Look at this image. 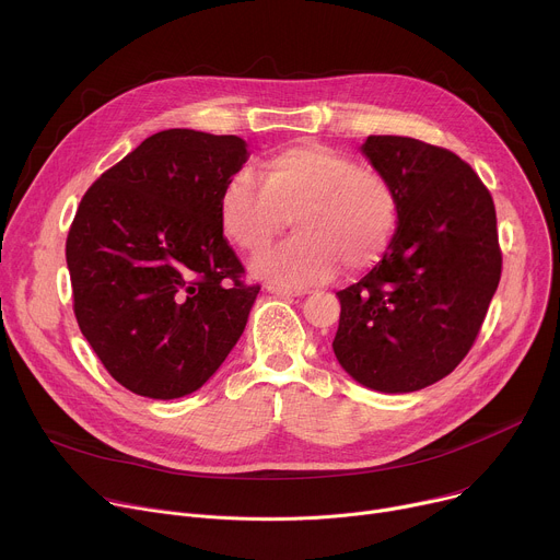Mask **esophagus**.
I'll use <instances>...</instances> for the list:
<instances>
[{
  "instance_id": "1",
  "label": "esophagus",
  "mask_w": 560,
  "mask_h": 560,
  "mask_svg": "<svg viewBox=\"0 0 560 560\" xmlns=\"http://www.w3.org/2000/svg\"><path fill=\"white\" fill-rule=\"evenodd\" d=\"M266 290L272 292V294H279V296H303L305 294V290L290 288V285H283V283H268Z\"/></svg>"
}]
</instances>
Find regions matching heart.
Returning <instances> with one entry per match:
<instances>
[{"mask_svg":"<svg viewBox=\"0 0 560 560\" xmlns=\"http://www.w3.org/2000/svg\"><path fill=\"white\" fill-rule=\"evenodd\" d=\"M290 219L299 234L255 270L288 285H316L339 268L361 275L381 261L398 228V195L376 168L314 141L270 154L261 184L242 171L223 186L219 223L238 250L266 253Z\"/></svg>","mask_w":560,"mask_h":560,"instance_id":"obj_1","label":"heart"}]
</instances>
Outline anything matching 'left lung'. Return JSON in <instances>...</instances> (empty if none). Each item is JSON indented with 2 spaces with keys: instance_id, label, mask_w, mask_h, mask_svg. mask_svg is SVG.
Wrapping results in <instances>:
<instances>
[{
  "instance_id": "8db88e82",
  "label": "left lung",
  "mask_w": 560,
  "mask_h": 560,
  "mask_svg": "<svg viewBox=\"0 0 560 560\" xmlns=\"http://www.w3.org/2000/svg\"><path fill=\"white\" fill-rule=\"evenodd\" d=\"M370 164L398 195V228L383 259L337 292L332 350L361 385L417 392L447 376L474 346L501 281L490 190L447 148L370 135Z\"/></svg>"
}]
</instances>
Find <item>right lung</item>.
Listing matches in <instances>:
<instances>
[{"mask_svg":"<svg viewBox=\"0 0 560 560\" xmlns=\"http://www.w3.org/2000/svg\"><path fill=\"white\" fill-rule=\"evenodd\" d=\"M246 141L188 128L143 139L82 197L66 238L77 324L108 374L148 398L199 389L244 335L261 285L219 223Z\"/></svg>","mask_w":560,"mask_h":560,"instance_id":"add662e5","label":"right lung"}]
</instances>
